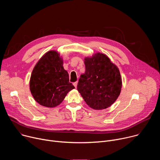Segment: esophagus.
Segmentation results:
<instances>
[{
	"label": "esophagus",
	"instance_id": "obj_1",
	"mask_svg": "<svg viewBox=\"0 0 160 160\" xmlns=\"http://www.w3.org/2000/svg\"><path fill=\"white\" fill-rule=\"evenodd\" d=\"M77 83H78V82H75L73 83V85H74V87H75V88H76L77 86Z\"/></svg>",
	"mask_w": 160,
	"mask_h": 160
}]
</instances>
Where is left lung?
Here are the masks:
<instances>
[{"label":"left lung","mask_w":160,"mask_h":160,"mask_svg":"<svg viewBox=\"0 0 160 160\" xmlns=\"http://www.w3.org/2000/svg\"><path fill=\"white\" fill-rule=\"evenodd\" d=\"M85 72L80 75L77 90L85 102L94 109H106L118 98L122 78L117 66L102 53L84 61Z\"/></svg>","instance_id":"left-lung-1"}]
</instances>
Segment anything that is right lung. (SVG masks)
<instances>
[{
  "label": "right lung",
  "mask_w": 160,
  "mask_h": 160,
  "mask_svg": "<svg viewBox=\"0 0 160 160\" xmlns=\"http://www.w3.org/2000/svg\"><path fill=\"white\" fill-rule=\"evenodd\" d=\"M73 88L59 54L54 51L45 53L35 66L30 77V89L34 99L43 106L54 108Z\"/></svg>",
  "instance_id": "obj_1"
}]
</instances>
